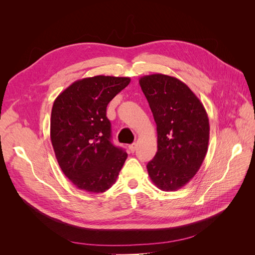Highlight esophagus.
Instances as JSON below:
<instances>
[{
	"instance_id": "34e87169",
	"label": "esophagus",
	"mask_w": 255,
	"mask_h": 255,
	"mask_svg": "<svg viewBox=\"0 0 255 255\" xmlns=\"http://www.w3.org/2000/svg\"><path fill=\"white\" fill-rule=\"evenodd\" d=\"M136 149H137V144L136 143H132V144L128 145V150L130 151V153H134L136 151Z\"/></svg>"
}]
</instances>
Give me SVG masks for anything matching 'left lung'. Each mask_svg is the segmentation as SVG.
Segmentation results:
<instances>
[{
	"mask_svg": "<svg viewBox=\"0 0 255 255\" xmlns=\"http://www.w3.org/2000/svg\"><path fill=\"white\" fill-rule=\"evenodd\" d=\"M157 130V152L146 169L151 181L164 191L185 186L205 158L210 122L202 102L186 84L166 74L141 76Z\"/></svg>",
	"mask_w": 255,
	"mask_h": 255,
	"instance_id": "1",
	"label": "left lung"
}]
</instances>
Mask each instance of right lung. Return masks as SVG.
<instances>
[{
  "instance_id": "obj_1",
  "label": "right lung",
  "mask_w": 255,
  "mask_h": 255,
  "mask_svg": "<svg viewBox=\"0 0 255 255\" xmlns=\"http://www.w3.org/2000/svg\"><path fill=\"white\" fill-rule=\"evenodd\" d=\"M129 78L97 75L75 81L60 92L51 114L50 136L61 171L88 192L115 184L128 154L111 142L106 107Z\"/></svg>"
}]
</instances>
